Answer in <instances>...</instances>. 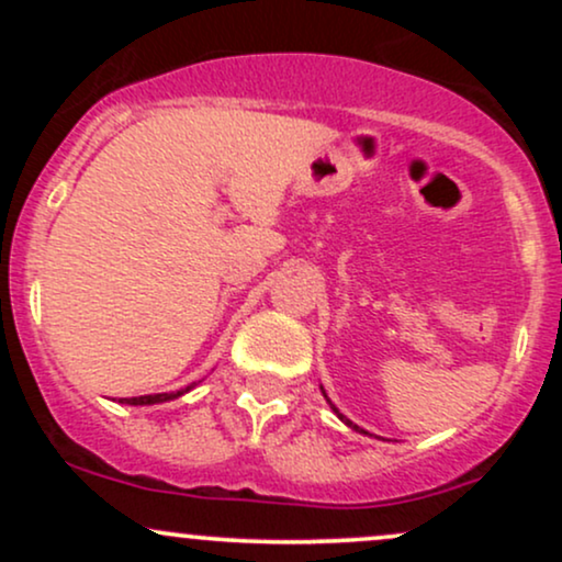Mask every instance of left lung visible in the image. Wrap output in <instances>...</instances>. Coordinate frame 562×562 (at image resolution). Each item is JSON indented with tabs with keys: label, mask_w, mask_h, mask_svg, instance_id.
<instances>
[{
	"label": "left lung",
	"mask_w": 562,
	"mask_h": 562,
	"mask_svg": "<svg viewBox=\"0 0 562 562\" xmlns=\"http://www.w3.org/2000/svg\"><path fill=\"white\" fill-rule=\"evenodd\" d=\"M319 389H322V385H319ZM322 393H325V389H322ZM325 398H327V393H325ZM327 404H330V409L335 412V415H338V417H340V423H346V425H348V428L359 430V434H367V430H362V428H359V425H357V423H351V420H348V417H346V415H340V412H338V406H335V404L330 402V398H327Z\"/></svg>",
	"instance_id": "8db88e82"
}]
</instances>
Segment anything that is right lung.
<instances>
[{
    "label": "right lung",
    "mask_w": 562,
    "mask_h": 562,
    "mask_svg": "<svg viewBox=\"0 0 562 562\" xmlns=\"http://www.w3.org/2000/svg\"><path fill=\"white\" fill-rule=\"evenodd\" d=\"M195 389V383L187 385V389H179V391H171V393H150V396H132V398H121V404H132V406H150V404H164V402H171V398H179L184 396L187 391Z\"/></svg>",
    "instance_id": "obj_1"
}]
</instances>
